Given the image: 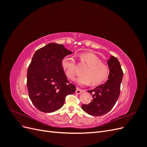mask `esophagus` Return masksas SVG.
Returning a JSON list of instances; mask_svg holds the SVG:
<instances>
[{"label":"esophagus","instance_id":"34e87169","mask_svg":"<svg viewBox=\"0 0 147 147\" xmlns=\"http://www.w3.org/2000/svg\"><path fill=\"white\" fill-rule=\"evenodd\" d=\"M82 91H83V90H82L81 89H80L78 88H77L76 91H75V92H76L77 94H81Z\"/></svg>","mask_w":147,"mask_h":147}]
</instances>
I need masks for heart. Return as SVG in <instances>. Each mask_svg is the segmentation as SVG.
<instances>
[{
    "label": "heart",
    "instance_id": "heart-1",
    "mask_svg": "<svg viewBox=\"0 0 147 147\" xmlns=\"http://www.w3.org/2000/svg\"><path fill=\"white\" fill-rule=\"evenodd\" d=\"M81 61L88 66L84 70V75L77 78V82L80 85H87L91 82L92 85H97L105 81L109 75L107 65L102 63L101 59L94 53L86 52L79 55ZM61 65L66 77L74 80L76 75L75 63L71 55L65 56L61 61Z\"/></svg>",
    "mask_w": 147,
    "mask_h": 147
}]
</instances>
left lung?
Wrapping results in <instances>:
<instances>
[{
	"mask_svg": "<svg viewBox=\"0 0 147 147\" xmlns=\"http://www.w3.org/2000/svg\"><path fill=\"white\" fill-rule=\"evenodd\" d=\"M110 73L107 82L88 91L92 94L93 99L89 104L82 105L88 114L98 117L106 114L112 110L118 99L123 72L118 59L111 56L107 61Z\"/></svg>",
	"mask_w": 147,
	"mask_h": 147,
	"instance_id": "8db88e82",
	"label": "left lung"
}]
</instances>
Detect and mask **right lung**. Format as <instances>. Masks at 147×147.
Masks as SVG:
<instances>
[{
    "label": "right lung",
    "mask_w": 147,
    "mask_h": 147,
    "mask_svg": "<svg viewBox=\"0 0 147 147\" xmlns=\"http://www.w3.org/2000/svg\"><path fill=\"white\" fill-rule=\"evenodd\" d=\"M72 53L63 45L50 43L35 51L28 67L27 86L29 98L38 110L51 113L63 106L65 97L74 94L62 67L63 57Z\"/></svg>",
    "instance_id": "obj_1"
}]
</instances>
